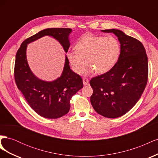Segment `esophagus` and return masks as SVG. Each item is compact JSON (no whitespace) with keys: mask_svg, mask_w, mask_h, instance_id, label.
<instances>
[{"mask_svg":"<svg viewBox=\"0 0 158 158\" xmlns=\"http://www.w3.org/2000/svg\"><path fill=\"white\" fill-rule=\"evenodd\" d=\"M82 81H83V84H84V85L88 84V83H89V80H88L87 78H83Z\"/></svg>","mask_w":158,"mask_h":158,"instance_id":"esophagus-1","label":"esophagus"}]
</instances>
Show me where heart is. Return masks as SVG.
Wrapping results in <instances>:
<instances>
[{
  "label": "heart",
  "instance_id": "heart-1",
  "mask_svg": "<svg viewBox=\"0 0 158 158\" xmlns=\"http://www.w3.org/2000/svg\"><path fill=\"white\" fill-rule=\"evenodd\" d=\"M75 50L67 53L72 69L80 73L86 58L87 63L82 71L84 75H89L95 70L104 74L111 70L117 62L121 52L120 45L113 37L84 35L75 45Z\"/></svg>",
  "mask_w": 158,
  "mask_h": 158
}]
</instances>
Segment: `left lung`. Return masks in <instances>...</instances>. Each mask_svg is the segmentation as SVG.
I'll return each mask as SVG.
<instances>
[{"instance_id": "left-lung-1", "label": "left lung", "mask_w": 158, "mask_h": 158, "mask_svg": "<svg viewBox=\"0 0 158 158\" xmlns=\"http://www.w3.org/2000/svg\"><path fill=\"white\" fill-rule=\"evenodd\" d=\"M113 33L121 44L117 63L106 73L93 78L90 102L95 111L108 118H117L131 110L140 98L148 81V62L146 50L138 40L116 29Z\"/></svg>"}]
</instances>
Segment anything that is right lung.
Returning <instances> with one entry per match:
<instances>
[{
	"mask_svg": "<svg viewBox=\"0 0 158 158\" xmlns=\"http://www.w3.org/2000/svg\"><path fill=\"white\" fill-rule=\"evenodd\" d=\"M72 31L70 28H47L26 39L17 51L14 66L17 87L31 109L43 117L57 118L68 113L72 97L83 88L82 79L70 69L66 55L60 77L52 81L38 78L27 63V45L48 35L58 41L66 53L70 45L69 35Z\"/></svg>",
	"mask_w": 158,
	"mask_h": 158,
	"instance_id": "add662e5",
	"label": "right lung"
}]
</instances>
